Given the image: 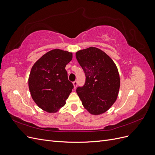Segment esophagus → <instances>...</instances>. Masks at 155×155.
<instances>
[{
	"instance_id": "34e87169",
	"label": "esophagus",
	"mask_w": 155,
	"mask_h": 155,
	"mask_svg": "<svg viewBox=\"0 0 155 155\" xmlns=\"http://www.w3.org/2000/svg\"><path fill=\"white\" fill-rule=\"evenodd\" d=\"M73 85H74V88H76V87H77V85H78V81H74V82H73Z\"/></svg>"
}]
</instances>
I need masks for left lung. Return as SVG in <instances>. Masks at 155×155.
Here are the masks:
<instances>
[{"mask_svg": "<svg viewBox=\"0 0 155 155\" xmlns=\"http://www.w3.org/2000/svg\"><path fill=\"white\" fill-rule=\"evenodd\" d=\"M76 57L85 74V82L76 92L92 114L104 113L117 99L120 85L115 63L104 51L95 47L78 51Z\"/></svg>", "mask_w": 155, "mask_h": 155, "instance_id": "1", "label": "left lung"}]
</instances>
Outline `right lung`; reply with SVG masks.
Wrapping results in <instances>:
<instances>
[{
	"instance_id": "right-lung-1",
	"label": "right lung",
	"mask_w": 155,
	"mask_h": 155,
	"mask_svg": "<svg viewBox=\"0 0 155 155\" xmlns=\"http://www.w3.org/2000/svg\"><path fill=\"white\" fill-rule=\"evenodd\" d=\"M72 59V53L55 49L43 55L32 67L29 89L41 109L55 112L66 104L74 85L68 80L65 67Z\"/></svg>"
}]
</instances>
